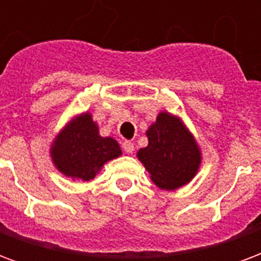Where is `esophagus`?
<instances>
[{
    "instance_id": "esophagus-1",
    "label": "esophagus",
    "mask_w": 261,
    "mask_h": 261,
    "mask_svg": "<svg viewBox=\"0 0 261 261\" xmlns=\"http://www.w3.org/2000/svg\"><path fill=\"white\" fill-rule=\"evenodd\" d=\"M123 149H124V152L133 153V151H134V144L131 141H124L123 142Z\"/></svg>"
}]
</instances>
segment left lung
<instances>
[{"mask_svg":"<svg viewBox=\"0 0 261 261\" xmlns=\"http://www.w3.org/2000/svg\"><path fill=\"white\" fill-rule=\"evenodd\" d=\"M148 147L137 156L162 190H175L192 180L201 164L193 136L177 117L162 112L147 131Z\"/></svg>","mask_w":261,"mask_h":261,"instance_id":"left-lung-1","label":"left lung"}]
</instances>
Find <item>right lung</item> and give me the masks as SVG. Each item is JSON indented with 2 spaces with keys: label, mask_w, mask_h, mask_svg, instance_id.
<instances>
[{
  "label": "right lung",
  "mask_w": 261,
  "mask_h": 261,
  "mask_svg": "<svg viewBox=\"0 0 261 261\" xmlns=\"http://www.w3.org/2000/svg\"><path fill=\"white\" fill-rule=\"evenodd\" d=\"M121 155L119 144L110 137L99 136L89 113L72 120L54 140L51 158L63 175L88 181L108 161Z\"/></svg>",
  "instance_id": "right-lung-1"
}]
</instances>
